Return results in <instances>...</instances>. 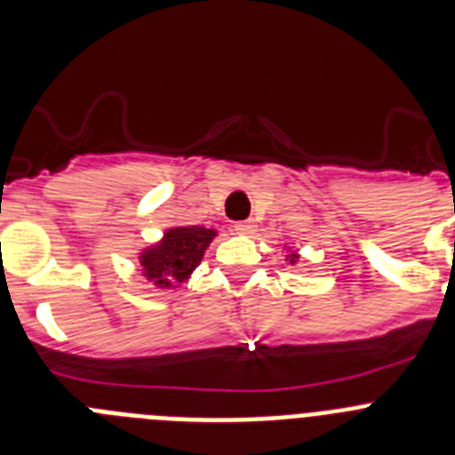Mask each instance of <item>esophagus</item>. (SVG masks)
<instances>
[{
    "instance_id": "34e87169",
    "label": "esophagus",
    "mask_w": 455,
    "mask_h": 455,
    "mask_svg": "<svg viewBox=\"0 0 455 455\" xmlns=\"http://www.w3.org/2000/svg\"><path fill=\"white\" fill-rule=\"evenodd\" d=\"M257 225L252 223V220H239V223H235V232L236 235H252L255 232Z\"/></svg>"
}]
</instances>
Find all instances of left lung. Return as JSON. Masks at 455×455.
Masks as SVG:
<instances>
[{
  "mask_svg": "<svg viewBox=\"0 0 455 455\" xmlns=\"http://www.w3.org/2000/svg\"><path fill=\"white\" fill-rule=\"evenodd\" d=\"M296 259H299V255H296V252H291V255H289V262H296Z\"/></svg>",
  "mask_w": 455,
  "mask_h": 455,
  "instance_id": "obj_1",
  "label": "left lung"
}]
</instances>
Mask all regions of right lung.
<instances>
[{"instance_id":"add662e5","label":"right lung","mask_w":455,"mask_h":455,"mask_svg":"<svg viewBox=\"0 0 455 455\" xmlns=\"http://www.w3.org/2000/svg\"><path fill=\"white\" fill-rule=\"evenodd\" d=\"M216 236V230L200 225L191 228H171L156 246L140 252L139 262L143 275L159 287H172V283H184L198 267L204 251Z\"/></svg>"}]
</instances>
